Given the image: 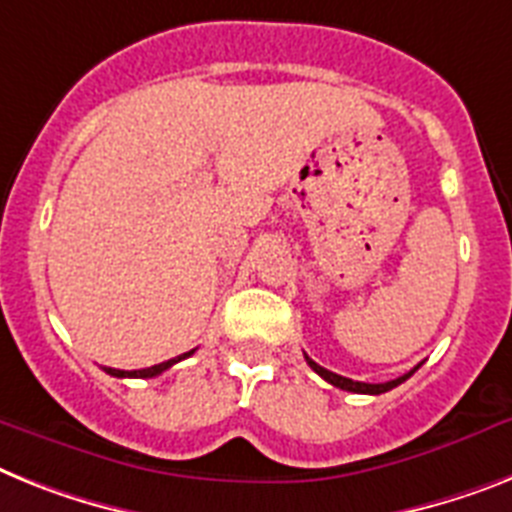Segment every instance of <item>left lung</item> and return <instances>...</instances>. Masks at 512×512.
I'll return each mask as SVG.
<instances>
[{
  "label": "left lung",
  "instance_id": "1",
  "mask_svg": "<svg viewBox=\"0 0 512 512\" xmlns=\"http://www.w3.org/2000/svg\"><path fill=\"white\" fill-rule=\"evenodd\" d=\"M304 359H307L309 367L315 369L322 380H328L330 385H336V388H341V390H349V393H367V395L388 393V390H393L395 385H401L403 380H409V377L414 375V369H411V372H406V375H401V377H395V380H390V382H356V380H351V377H341V375H336V372H330V369L320 367V364L312 362L309 356H304Z\"/></svg>",
  "mask_w": 512,
  "mask_h": 512
}]
</instances>
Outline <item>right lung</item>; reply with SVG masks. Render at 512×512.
<instances>
[{"mask_svg":"<svg viewBox=\"0 0 512 512\" xmlns=\"http://www.w3.org/2000/svg\"><path fill=\"white\" fill-rule=\"evenodd\" d=\"M195 354V349L187 351V354L176 356V359H169V362H161L156 364V367H148V369H132V372H127V369H111V367H103V372H109V375L114 377H156L161 375V372H166L169 367H174L176 362H182V359H187V356Z\"/></svg>","mask_w":512,"mask_h":512,"instance_id":"add662e5","label":"right lung"}]
</instances>
